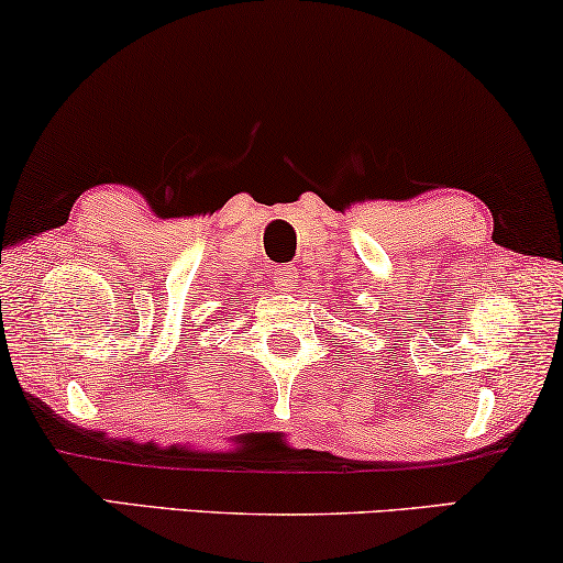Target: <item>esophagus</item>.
Here are the masks:
<instances>
[{"instance_id":"34e87169","label":"esophagus","mask_w":563,"mask_h":563,"mask_svg":"<svg viewBox=\"0 0 563 563\" xmlns=\"http://www.w3.org/2000/svg\"><path fill=\"white\" fill-rule=\"evenodd\" d=\"M272 282H274V289L279 291H291L297 287V274L295 268L289 266H276L272 272Z\"/></svg>"}]
</instances>
